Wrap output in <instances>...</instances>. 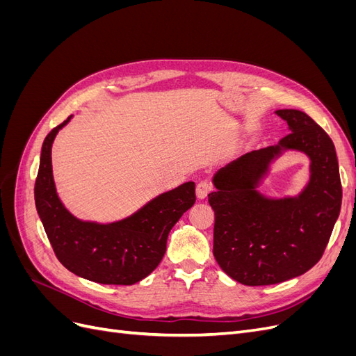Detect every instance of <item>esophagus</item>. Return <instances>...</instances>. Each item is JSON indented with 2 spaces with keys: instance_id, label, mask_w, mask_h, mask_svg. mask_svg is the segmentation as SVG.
I'll use <instances>...</instances> for the list:
<instances>
[{
  "instance_id": "obj_1",
  "label": "esophagus",
  "mask_w": 356,
  "mask_h": 356,
  "mask_svg": "<svg viewBox=\"0 0 356 356\" xmlns=\"http://www.w3.org/2000/svg\"><path fill=\"white\" fill-rule=\"evenodd\" d=\"M213 190V184L209 179H202L196 187V195L199 199H204Z\"/></svg>"
}]
</instances>
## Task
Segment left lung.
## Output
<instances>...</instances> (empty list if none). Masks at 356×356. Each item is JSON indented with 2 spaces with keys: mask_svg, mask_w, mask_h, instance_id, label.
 <instances>
[{
  "mask_svg": "<svg viewBox=\"0 0 356 356\" xmlns=\"http://www.w3.org/2000/svg\"><path fill=\"white\" fill-rule=\"evenodd\" d=\"M288 123L279 145L251 152L213 177V257L234 281L273 285L310 270L324 254L341 207L336 148L327 132L298 110H277ZM298 149L312 160L311 182L298 198L267 200L254 191L272 158Z\"/></svg>",
  "mask_w": 356,
  "mask_h": 356,
  "instance_id": "left-lung-1",
  "label": "left lung"
}]
</instances>
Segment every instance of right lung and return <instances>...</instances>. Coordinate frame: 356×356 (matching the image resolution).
Returning <instances> with one entry per match:
<instances>
[{
	"label": "right lung",
	"instance_id": "1",
	"mask_svg": "<svg viewBox=\"0 0 356 356\" xmlns=\"http://www.w3.org/2000/svg\"><path fill=\"white\" fill-rule=\"evenodd\" d=\"M51 129L41 148L35 179V207L58 260L92 282L132 285L152 273L166 252L168 236L196 202L195 182H186L148 202L132 217L113 224L80 221L63 208L51 174Z\"/></svg>",
	"mask_w": 356,
	"mask_h": 356
}]
</instances>
